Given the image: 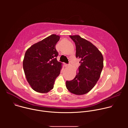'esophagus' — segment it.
<instances>
[{"label":"esophagus","instance_id":"1","mask_svg":"<svg viewBox=\"0 0 128 128\" xmlns=\"http://www.w3.org/2000/svg\"><path fill=\"white\" fill-rule=\"evenodd\" d=\"M68 64H65V67H67V66H68Z\"/></svg>","mask_w":128,"mask_h":128}]
</instances>
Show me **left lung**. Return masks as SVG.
I'll return each instance as SVG.
<instances>
[{"instance_id":"obj_1","label":"left lung","mask_w":128,"mask_h":128,"mask_svg":"<svg viewBox=\"0 0 128 128\" xmlns=\"http://www.w3.org/2000/svg\"><path fill=\"white\" fill-rule=\"evenodd\" d=\"M70 38L75 42L76 57L80 59V65L74 78L66 81V86L71 93L84 95L90 92L99 80L103 57L96 46L80 35H70Z\"/></svg>"}]
</instances>
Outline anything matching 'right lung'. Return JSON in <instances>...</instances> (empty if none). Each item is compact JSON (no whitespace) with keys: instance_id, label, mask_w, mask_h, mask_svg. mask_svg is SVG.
I'll return each instance as SVG.
<instances>
[{"instance_id":"add662e5","label":"right lung","mask_w":128,"mask_h":128,"mask_svg":"<svg viewBox=\"0 0 128 128\" xmlns=\"http://www.w3.org/2000/svg\"><path fill=\"white\" fill-rule=\"evenodd\" d=\"M60 36L52 34L31 46L26 52L23 66L27 82L33 90L46 93L54 88L62 63L58 62L56 45Z\"/></svg>"}]
</instances>
